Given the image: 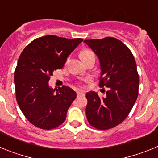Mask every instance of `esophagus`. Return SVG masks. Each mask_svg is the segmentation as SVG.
Wrapping results in <instances>:
<instances>
[{"instance_id":"esophagus-1","label":"esophagus","mask_w":158,"mask_h":158,"mask_svg":"<svg viewBox=\"0 0 158 158\" xmlns=\"http://www.w3.org/2000/svg\"><path fill=\"white\" fill-rule=\"evenodd\" d=\"M84 95H85V93H84L83 91H77V97H79V96H84Z\"/></svg>"}]
</instances>
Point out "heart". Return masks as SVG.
Segmentation results:
<instances>
[{
  "mask_svg": "<svg viewBox=\"0 0 158 158\" xmlns=\"http://www.w3.org/2000/svg\"><path fill=\"white\" fill-rule=\"evenodd\" d=\"M80 58L85 63L92 59L95 60V54L90 49L85 48L80 52Z\"/></svg>",
  "mask_w": 158,
  "mask_h": 158,
  "instance_id": "1",
  "label": "heart"
}]
</instances>
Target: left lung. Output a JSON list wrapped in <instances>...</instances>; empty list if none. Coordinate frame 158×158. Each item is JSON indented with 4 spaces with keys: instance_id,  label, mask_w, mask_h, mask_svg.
<instances>
[{
    "instance_id": "1",
    "label": "left lung",
    "mask_w": 158,
    "mask_h": 158,
    "mask_svg": "<svg viewBox=\"0 0 158 158\" xmlns=\"http://www.w3.org/2000/svg\"><path fill=\"white\" fill-rule=\"evenodd\" d=\"M84 42L100 59L99 86L109 89L102 98L94 92L86 93V117L96 129H111L128 116L139 95V76L135 57L131 50L115 38Z\"/></svg>"
}]
</instances>
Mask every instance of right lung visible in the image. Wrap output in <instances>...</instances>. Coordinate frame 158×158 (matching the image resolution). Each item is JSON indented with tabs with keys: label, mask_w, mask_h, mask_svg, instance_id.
Returning <instances> with one entry per match:
<instances>
[{
	"label": "right lung",
	"mask_w": 158,
	"mask_h": 158,
	"mask_svg": "<svg viewBox=\"0 0 158 158\" xmlns=\"http://www.w3.org/2000/svg\"><path fill=\"white\" fill-rule=\"evenodd\" d=\"M82 41L81 38L45 35L31 42L22 51L14 73L16 98L24 116L36 127L55 129L65 120L76 93L67 86L55 92L48 81Z\"/></svg>",
	"instance_id": "add662e5"
}]
</instances>
